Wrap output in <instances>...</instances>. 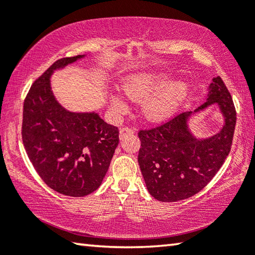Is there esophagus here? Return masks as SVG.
Instances as JSON below:
<instances>
[{"mask_svg": "<svg viewBox=\"0 0 255 255\" xmlns=\"http://www.w3.org/2000/svg\"><path fill=\"white\" fill-rule=\"evenodd\" d=\"M135 132V129L131 128V127H128V126H124L120 128L119 130V137L120 138H124L126 135H130V133Z\"/></svg>", "mask_w": 255, "mask_h": 255, "instance_id": "esophagus-1", "label": "esophagus"}]
</instances>
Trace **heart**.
Returning a JSON list of instances; mask_svg holds the SVG:
<instances>
[{"label": "heart", "mask_w": 255, "mask_h": 255, "mask_svg": "<svg viewBox=\"0 0 255 255\" xmlns=\"http://www.w3.org/2000/svg\"><path fill=\"white\" fill-rule=\"evenodd\" d=\"M169 77L163 74H138L127 77L123 83V91L130 100L143 102L141 112L146 120L153 123L169 118L187 94V85L183 83L169 84ZM115 110L123 111L126 103L122 97L111 99Z\"/></svg>", "instance_id": "heart-1"}]
</instances>
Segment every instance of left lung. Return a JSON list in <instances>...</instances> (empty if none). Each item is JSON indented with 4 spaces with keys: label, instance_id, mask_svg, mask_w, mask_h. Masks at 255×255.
Instances as JSON below:
<instances>
[{
    "label": "left lung",
    "instance_id": "left-lung-1",
    "mask_svg": "<svg viewBox=\"0 0 255 255\" xmlns=\"http://www.w3.org/2000/svg\"><path fill=\"white\" fill-rule=\"evenodd\" d=\"M221 107L225 125L206 139H196L187 126L191 112L173 116L156 127L140 129L138 164L150 196L174 202L195 196L208 184L231 152L236 125V110L222 77L213 79L208 99L196 109Z\"/></svg>",
    "mask_w": 255,
    "mask_h": 255
}]
</instances>
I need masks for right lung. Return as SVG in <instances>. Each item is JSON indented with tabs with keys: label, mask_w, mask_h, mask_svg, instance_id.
<instances>
[{
	"label": "right lung",
	"mask_w": 255,
	"mask_h": 255,
	"mask_svg": "<svg viewBox=\"0 0 255 255\" xmlns=\"http://www.w3.org/2000/svg\"><path fill=\"white\" fill-rule=\"evenodd\" d=\"M82 56L60 58L33 82L23 103V146L42 181L55 191L84 197L100 187L119 144L117 127L98 114H74L55 100L54 70Z\"/></svg>",
	"instance_id": "1"
}]
</instances>
